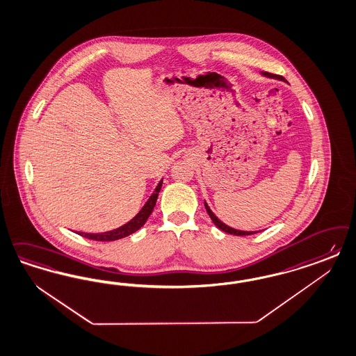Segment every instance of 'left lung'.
I'll return each instance as SVG.
<instances>
[{
  "instance_id": "1",
  "label": "left lung",
  "mask_w": 356,
  "mask_h": 356,
  "mask_svg": "<svg viewBox=\"0 0 356 356\" xmlns=\"http://www.w3.org/2000/svg\"><path fill=\"white\" fill-rule=\"evenodd\" d=\"M262 74L266 76V77H268V79H276V80L286 81L284 80V77H282V76H277V74H273V73H268V72H264ZM204 206H206L207 212H208L209 218H211V220L213 221V224L218 227V229L224 230L225 233L234 234V236H250V234L257 233V232H245V230H238L234 229V228H230V227H228L227 224H224L222 221H220V220H218V218L215 216V213L211 211V208L207 206L206 202H204Z\"/></svg>"
}]
</instances>
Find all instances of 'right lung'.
Listing matches in <instances>:
<instances>
[{
    "mask_svg": "<svg viewBox=\"0 0 356 356\" xmlns=\"http://www.w3.org/2000/svg\"><path fill=\"white\" fill-rule=\"evenodd\" d=\"M161 187H162V181H160V184H157L154 193L150 195L148 202L141 208V211L138 212V215L132 218L131 221H128L127 224H124L123 227H119L116 229L104 232V233H83V232H77V234H80V236L85 237V238L94 240V241H116V240L124 238L127 236L135 233L136 230L140 229L147 222V220L149 218L153 208L156 206V202H157Z\"/></svg>",
    "mask_w": 356,
    "mask_h": 356,
    "instance_id": "1",
    "label": "right lung"
}]
</instances>
